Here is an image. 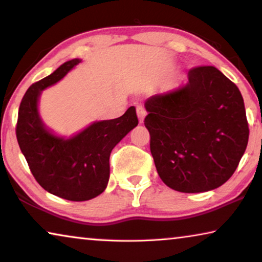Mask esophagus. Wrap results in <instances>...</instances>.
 <instances>
[{
  "mask_svg": "<svg viewBox=\"0 0 262 262\" xmlns=\"http://www.w3.org/2000/svg\"><path fill=\"white\" fill-rule=\"evenodd\" d=\"M136 111H137V116H138V119H139V124H142L143 121H144V118H145V110L143 106H137L136 107Z\"/></svg>",
  "mask_w": 262,
  "mask_h": 262,
  "instance_id": "34e87169",
  "label": "esophagus"
}]
</instances>
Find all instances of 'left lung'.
<instances>
[{
    "label": "left lung",
    "instance_id": "1",
    "mask_svg": "<svg viewBox=\"0 0 262 262\" xmlns=\"http://www.w3.org/2000/svg\"><path fill=\"white\" fill-rule=\"evenodd\" d=\"M188 82L146 99L144 119L157 173L184 193L227 182L248 144L249 127L237 85L214 67L188 71Z\"/></svg>",
    "mask_w": 262,
    "mask_h": 262
}]
</instances>
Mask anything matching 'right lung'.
I'll return each instance as SVG.
<instances>
[{"label":"right lung","mask_w":262,"mask_h":262,"mask_svg":"<svg viewBox=\"0 0 262 262\" xmlns=\"http://www.w3.org/2000/svg\"><path fill=\"white\" fill-rule=\"evenodd\" d=\"M80 62L68 60L32 84L21 100L16 123L17 143L35 180L45 191L71 202L93 199L105 191L111 151L138 125L131 106L121 117L95 121L70 138L58 137L46 128L38 112L41 91L62 80Z\"/></svg>","instance_id":"obj_1"}]
</instances>
